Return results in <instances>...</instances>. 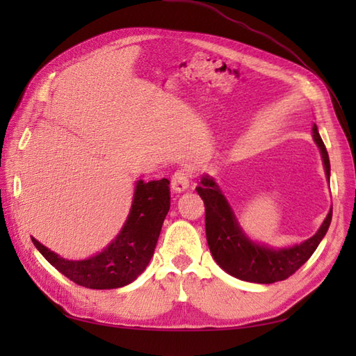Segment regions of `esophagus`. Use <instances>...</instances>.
<instances>
[{
    "label": "esophagus",
    "mask_w": 356,
    "mask_h": 356,
    "mask_svg": "<svg viewBox=\"0 0 356 356\" xmlns=\"http://www.w3.org/2000/svg\"><path fill=\"white\" fill-rule=\"evenodd\" d=\"M191 174L188 170H177L171 177V190L174 193H182L190 186Z\"/></svg>",
    "instance_id": "obj_1"
}]
</instances>
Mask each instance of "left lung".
<instances>
[{
  "label": "left lung",
  "mask_w": 356,
  "mask_h": 356,
  "mask_svg": "<svg viewBox=\"0 0 356 356\" xmlns=\"http://www.w3.org/2000/svg\"><path fill=\"white\" fill-rule=\"evenodd\" d=\"M314 139L320 147L324 170L327 179L330 177V162L327 149L318 133V128L312 127ZM203 203H205V229L209 251L214 260L223 270L232 277L251 283H275L289 278L318 248L320 241L326 236L332 220V209L323 222L321 228L314 237L303 241L301 245L287 249H269L255 245L249 240L234 217L228 202L218 190L211 177H202L200 185L195 188Z\"/></svg>",
  "instance_id": "left-lung-1"
}]
</instances>
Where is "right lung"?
Masks as SVG:
<instances>
[{"mask_svg": "<svg viewBox=\"0 0 356 356\" xmlns=\"http://www.w3.org/2000/svg\"><path fill=\"white\" fill-rule=\"evenodd\" d=\"M170 180H153L136 186L133 207L115 241L88 260L73 261L58 257L32 238L44 259L73 283L88 289H115L134 282L154 254L159 234L170 211Z\"/></svg>", "mask_w": 356, "mask_h": 356, "instance_id": "1", "label": "right lung"}]
</instances>
